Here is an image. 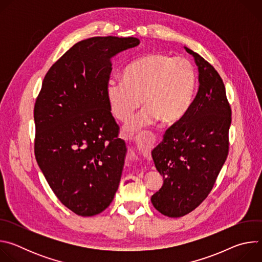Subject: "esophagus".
Instances as JSON below:
<instances>
[{
    "label": "esophagus",
    "instance_id": "34e87169",
    "mask_svg": "<svg viewBox=\"0 0 262 262\" xmlns=\"http://www.w3.org/2000/svg\"><path fill=\"white\" fill-rule=\"evenodd\" d=\"M135 142L141 152H147L152 148L156 142V136L151 133L142 132L135 137Z\"/></svg>",
    "mask_w": 262,
    "mask_h": 262
}]
</instances>
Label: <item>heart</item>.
Instances as JSON below:
<instances>
[{"label":"heart","instance_id":"heart-1","mask_svg":"<svg viewBox=\"0 0 262 262\" xmlns=\"http://www.w3.org/2000/svg\"><path fill=\"white\" fill-rule=\"evenodd\" d=\"M196 85L193 64L184 58L156 53L133 62L124 80L111 78L105 85L108 110L117 120L126 121L142 102L140 113L126 125L133 132L150 125L178 121L190 106Z\"/></svg>","mask_w":262,"mask_h":262}]
</instances>
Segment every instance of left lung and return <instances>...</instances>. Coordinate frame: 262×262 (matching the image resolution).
<instances>
[{
	"label": "left lung",
	"instance_id": "8db88e82",
	"mask_svg": "<svg viewBox=\"0 0 262 262\" xmlns=\"http://www.w3.org/2000/svg\"><path fill=\"white\" fill-rule=\"evenodd\" d=\"M184 49L198 66V92L152 150L164 184L151 202L170 217L188 214L206 199L229 151L231 107L223 80L211 64Z\"/></svg>",
	"mask_w": 262,
	"mask_h": 262
}]
</instances>
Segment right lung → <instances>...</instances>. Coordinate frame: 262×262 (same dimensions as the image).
<instances>
[{"instance_id":"1","label":"right lung","mask_w":262,"mask_h":262,"mask_svg":"<svg viewBox=\"0 0 262 262\" xmlns=\"http://www.w3.org/2000/svg\"><path fill=\"white\" fill-rule=\"evenodd\" d=\"M135 37H92L49 69L34 106L35 158L63 205L82 216L103 211L118 190L125 142L108 110L111 58L139 46Z\"/></svg>"}]
</instances>
